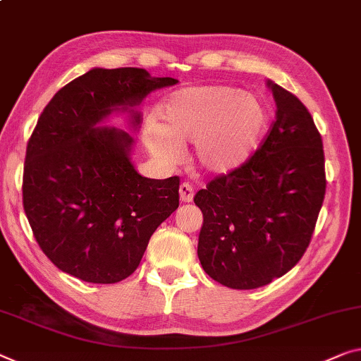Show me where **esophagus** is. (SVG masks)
Listing matches in <instances>:
<instances>
[{"instance_id":"34e87169","label":"esophagus","mask_w":361,"mask_h":361,"mask_svg":"<svg viewBox=\"0 0 361 361\" xmlns=\"http://www.w3.org/2000/svg\"><path fill=\"white\" fill-rule=\"evenodd\" d=\"M179 197H180V202L184 203H190L193 200V188L190 184H187V182H184V184H180L179 187Z\"/></svg>"}]
</instances>
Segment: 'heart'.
Masks as SVG:
<instances>
[{"mask_svg": "<svg viewBox=\"0 0 361 361\" xmlns=\"http://www.w3.org/2000/svg\"><path fill=\"white\" fill-rule=\"evenodd\" d=\"M163 126L148 121L145 142L164 161L180 157L195 142L193 157L204 173H235L257 154L269 129V108L262 97L232 85L179 88L159 104Z\"/></svg>", "mask_w": 361, "mask_h": 361, "instance_id": "heart-1", "label": "heart"}]
</instances>
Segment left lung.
Masks as SVG:
<instances>
[{"label": "left lung", "instance_id": "obj_1", "mask_svg": "<svg viewBox=\"0 0 361 361\" xmlns=\"http://www.w3.org/2000/svg\"><path fill=\"white\" fill-rule=\"evenodd\" d=\"M276 121L243 168L193 198L203 213L198 258L231 289H257L284 276L307 250L326 193L323 140L305 104L268 80Z\"/></svg>", "mask_w": 361, "mask_h": 361}]
</instances>
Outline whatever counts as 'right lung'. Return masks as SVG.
<instances>
[{
	"mask_svg": "<svg viewBox=\"0 0 361 361\" xmlns=\"http://www.w3.org/2000/svg\"><path fill=\"white\" fill-rule=\"evenodd\" d=\"M140 68H93L51 98L27 145L24 209L38 245L54 266L93 284L129 277L149 237L179 207V177L148 179L132 163V134L104 123L176 85Z\"/></svg>",
	"mask_w": 361,
	"mask_h": 361,
	"instance_id": "obj_1",
	"label": "right lung"
}]
</instances>
